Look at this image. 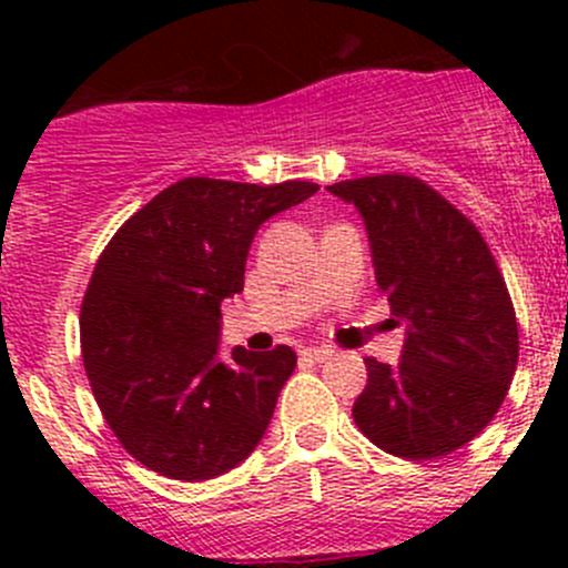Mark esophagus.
<instances>
[{
  "label": "esophagus",
  "mask_w": 568,
  "mask_h": 568,
  "mask_svg": "<svg viewBox=\"0 0 568 568\" xmlns=\"http://www.w3.org/2000/svg\"><path fill=\"white\" fill-rule=\"evenodd\" d=\"M300 357L307 359V363H324L326 357H332V348H326V346H307V348H302Z\"/></svg>",
  "instance_id": "obj_1"
}]
</instances>
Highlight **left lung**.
Segmentation results:
<instances>
[{"mask_svg": "<svg viewBox=\"0 0 568 568\" xmlns=\"http://www.w3.org/2000/svg\"><path fill=\"white\" fill-rule=\"evenodd\" d=\"M326 189L359 209L379 294L406 321L398 365L365 357L354 423L400 459H443L489 426L517 371L519 324L500 266L478 227L420 178Z\"/></svg>", "mask_w": 568, "mask_h": 568, "instance_id": "obj_1", "label": "left lung"}]
</instances>
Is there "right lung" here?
<instances>
[{"label": "right lung", "mask_w": 568, "mask_h": 568, "mask_svg": "<svg viewBox=\"0 0 568 568\" xmlns=\"http://www.w3.org/2000/svg\"><path fill=\"white\" fill-rule=\"evenodd\" d=\"M318 183L272 186L183 178L118 227L79 313L95 404L125 454L175 480H209L261 443L296 354L233 348L220 363L222 300L244 288V261L268 216Z\"/></svg>", "instance_id": "obj_1"}]
</instances>
